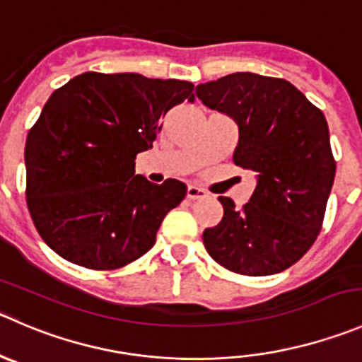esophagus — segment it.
I'll use <instances>...</instances> for the list:
<instances>
[{
    "mask_svg": "<svg viewBox=\"0 0 362 362\" xmlns=\"http://www.w3.org/2000/svg\"><path fill=\"white\" fill-rule=\"evenodd\" d=\"M206 191L202 187H196V185H189L187 187V198L189 199H202V198H206Z\"/></svg>",
    "mask_w": 362,
    "mask_h": 362,
    "instance_id": "34e87169",
    "label": "esophagus"
}]
</instances>
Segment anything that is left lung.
<instances>
[{"label": "left lung", "mask_w": 362, "mask_h": 362, "mask_svg": "<svg viewBox=\"0 0 362 362\" xmlns=\"http://www.w3.org/2000/svg\"><path fill=\"white\" fill-rule=\"evenodd\" d=\"M196 97L237 124L233 163L256 173L242 210L219 198L224 216L203 231L206 252L237 274H278L322 230L336 175L324 113L288 81L252 72L198 84Z\"/></svg>", "instance_id": "1"}]
</instances>
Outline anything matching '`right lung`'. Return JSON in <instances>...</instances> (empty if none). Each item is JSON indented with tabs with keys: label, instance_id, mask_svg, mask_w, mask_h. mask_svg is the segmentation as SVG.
<instances>
[{
	"label": "right lung",
	"instance_id": "1",
	"mask_svg": "<svg viewBox=\"0 0 362 362\" xmlns=\"http://www.w3.org/2000/svg\"><path fill=\"white\" fill-rule=\"evenodd\" d=\"M192 90L189 81L84 72L52 92L24 148L28 209L52 251L111 270L152 249L187 185L152 184L134 160L152 148L160 118L194 100Z\"/></svg>",
	"mask_w": 362,
	"mask_h": 362
}]
</instances>
